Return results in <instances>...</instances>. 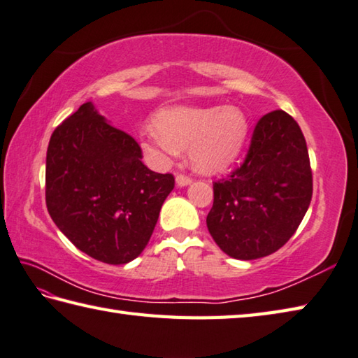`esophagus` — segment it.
Masks as SVG:
<instances>
[{"label":"esophagus","instance_id":"esophagus-1","mask_svg":"<svg viewBox=\"0 0 358 358\" xmlns=\"http://www.w3.org/2000/svg\"><path fill=\"white\" fill-rule=\"evenodd\" d=\"M175 181H177V186H187L189 183H191L192 178L189 177V175H185V173H178L177 178H175Z\"/></svg>","mask_w":358,"mask_h":358}]
</instances>
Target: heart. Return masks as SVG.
<instances>
[{"mask_svg":"<svg viewBox=\"0 0 358 358\" xmlns=\"http://www.w3.org/2000/svg\"><path fill=\"white\" fill-rule=\"evenodd\" d=\"M155 130L143 135V150L153 164L164 166L178 149L191 147V161L200 172L227 169L247 141L250 122L237 107H172L153 119Z\"/></svg>","mask_w":358,"mask_h":358,"instance_id":"heart-1","label":"heart"}]
</instances>
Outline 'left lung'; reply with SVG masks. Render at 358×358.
<instances>
[{
	"mask_svg": "<svg viewBox=\"0 0 358 358\" xmlns=\"http://www.w3.org/2000/svg\"><path fill=\"white\" fill-rule=\"evenodd\" d=\"M213 189L206 225L223 253L251 261L284 247L313 191L309 152L295 119L282 110L264 115L243 163Z\"/></svg>",
	"mask_w": 358,
	"mask_h": 358,
	"instance_id": "1",
	"label": "left lung"
}]
</instances>
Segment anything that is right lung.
<instances>
[{
	"label": "right lung",
	"mask_w": 358,
	"mask_h": 358,
	"mask_svg": "<svg viewBox=\"0 0 358 358\" xmlns=\"http://www.w3.org/2000/svg\"><path fill=\"white\" fill-rule=\"evenodd\" d=\"M141 158L135 139L110 125L91 102L49 139L48 213L96 261L119 265L141 255L175 186L172 173L153 172Z\"/></svg>",
	"instance_id": "add662e5"
}]
</instances>
